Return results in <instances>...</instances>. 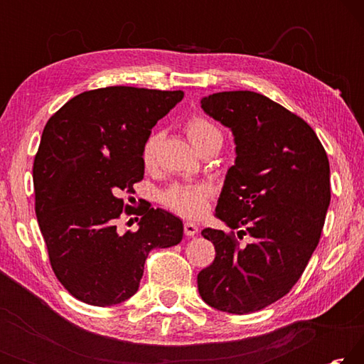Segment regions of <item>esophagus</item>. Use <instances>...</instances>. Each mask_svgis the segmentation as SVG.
Segmentation results:
<instances>
[{
	"label": "esophagus",
	"instance_id": "1",
	"mask_svg": "<svg viewBox=\"0 0 364 364\" xmlns=\"http://www.w3.org/2000/svg\"><path fill=\"white\" fill-rule=\"evenodd\" d=\"M199 232V226L197 225H194V223H191V221H186V223H184V234H186V236H194V234H197Z\"/></svg>",
	"mask_w": 364,
	"mask_h": 364
}]
</instances>
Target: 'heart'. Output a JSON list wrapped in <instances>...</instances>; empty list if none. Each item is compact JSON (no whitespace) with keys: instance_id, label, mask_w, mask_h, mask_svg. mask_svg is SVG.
<instances>
[{"instance_id":"1","label":"heart","mask_w":364,"mask_h":364,"mask_svg":"<svg viewBox=\"0 0 364 364\" xmlns=\"http://www.w3.org/2000/svg\"><path fill=\"white\" fill-rule=\"evenodd\" d=\"M184 130L196 149L212 141H217V143L223 141L220 128L202 115L191 117L184 125ZM160 136L162 134L159 132H152L141 146V162L144 167H152L156 162ZM208 197H210V188L204 184H175L162 194V202L165 207L183 217L199 218L207 212Z\"/></svg>"}]
</instances>
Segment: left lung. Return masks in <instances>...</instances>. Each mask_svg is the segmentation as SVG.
<instances>
[{
    "instance_id": "obj_1",
    "label": "left lung",
    "mask_w": 364,
    "mask_h": 364,
    "mask_svg": "<svg viewBox=\"0 0 364 364\" xmlns=\"http://www.w3.org/2000/svg\"><path fill=\"white\" fill-rule=\"evenodd\" d=\"M200 107L236 143L215 215L252 242L205 228L215 260L197 287L207 305L247 315L284 297L316 249L331 200L328 154L304 119L254 91L215 93Z\"/></svg>"
}]
</instances>
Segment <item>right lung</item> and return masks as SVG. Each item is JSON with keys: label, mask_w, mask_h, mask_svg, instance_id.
<instances>
[{"label": "right lung", "mask_w": 364, "mask_h": 364, "mask_svg": "<svg viewBox=\"0 0 364 364\" xmlns=\"http://www.w3.org/2000/svg\"><path fill=\"white\" fill-rule=\"evenodd\" d=\"M183 96L107 86L72 97L45 125L33 160L35 213L54 274L85 304L130 299L149 252L181 242L180 218L151 204L133 212L123 196L144 176V139ZM122 213L141 215L138 232H118Z\"/></svg>", "instance_id": "right-lung-1"}]
</instances>
